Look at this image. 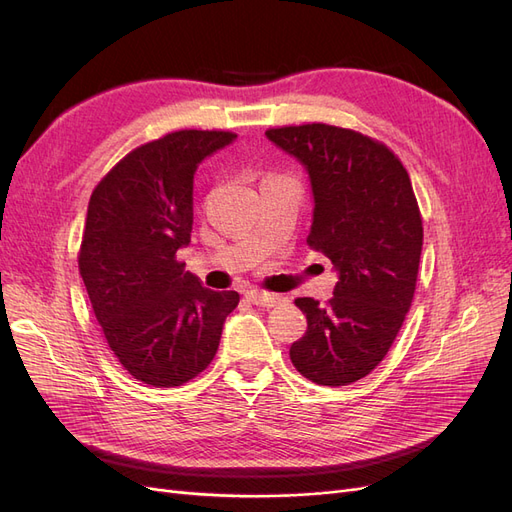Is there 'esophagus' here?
Listing matches in <instances>:
<instances>
[{
    "label": "esophagus",
    "instance_id": "34e87169",
    "mask_svg": "<svg viewBox=\"0 0 512 512\" xmlns=\"http://www.w3.org/2000/svg\"><path fill=\"white\" fill-rule=\"evenodd\" d=\"M245 299L254 305H260V307H275L277 303H282L280 294H271V292H262V290H247Z\"/></svg>",
    "mask_w": 512,
    "mask_h": 512
}]
</instances>
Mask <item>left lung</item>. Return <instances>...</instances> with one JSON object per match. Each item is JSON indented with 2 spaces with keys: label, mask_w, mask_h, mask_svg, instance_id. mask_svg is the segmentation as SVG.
I'll use <instances>...</instances> for the list:
<instances>
[{
  "label": "left lung",
  "mask_w": 512,
  "mask_h": 512,
  "mask_svg": "<svg viewBox=\"0 0 512 512\" xmlns=\"http://www.w3.org/2000/svg\"><path fill=\"white\" fill-rule=\"evenodd\" d=\"M312 185L307 243L333 262V299H297L305 335L290 346L299 374L322 386L365 378L384 359L410 309L423 250L412 183L395 153L327 123L265 132Z\"/></svg>",
  "instance_id": "left-lung-1"
}]
</instances>
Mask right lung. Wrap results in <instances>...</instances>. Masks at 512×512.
Listing matches in <instances>:
<instances>
[{"label":"right lung","instance_id":"add662e5","mask_svg":"<svg viewBox=\"0 0 512 512\" xmlns=\"http://www.w3.org/2000/svg\"><path fill=\"white\" fill-rule=\"evenodd\" d=\"M232 132L181 130L128 153L89 198L79 269L108 346L151 386L198 376L239 303L177 260L190 245L198 164L235 141Z\"/></svg>","mask_w":512,"mask_h":512}]
</instances>
